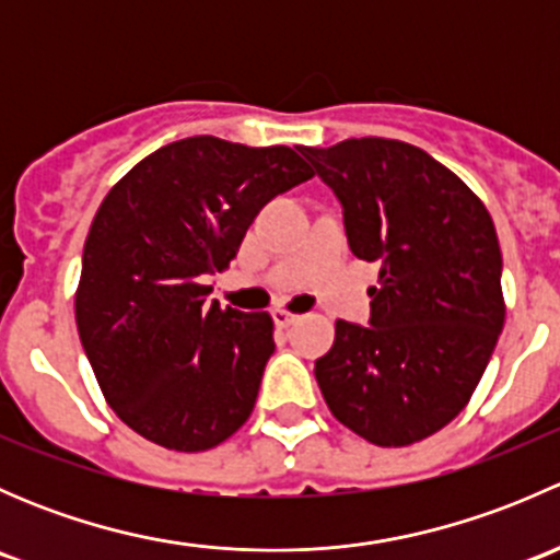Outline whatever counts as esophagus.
<instances>
[{
	"label": "esophagus",
	"mask_w": 560,
	"mask_h": 560,
	"mask_svg": "<svg viewBox=\"0 0 560 560\" xmlns=\"http://www.w3.org/2000/svg\"><path fill=\"white\" fill-rule=\"evenodd\" d=\"M298 319H301V314L290 312V308H273V322H276V325H279V327L295 325Z\"/></svg>",
	"instance_id": "esophagus-1"
}]
</instances>
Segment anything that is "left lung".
Segmentation results:
<instances>
[{"label": "left lung", "mask_w": 560, "mask_h": 560, "mask_svg": "<svg viewBox=\"0 0 560 560\" xmlns=\"http://www.w3.org/2000/svg\"><path fill=\"white\" fill-rule=\"evenodd\" d=\"M301 154L343 206L349 248L382 262L371 327L336 322L314 363L327 409L376 447H406L453 422L504 327L493 219L422 149L352 138Z\"/></svg>", "instance_id": "1"}]
</instances>
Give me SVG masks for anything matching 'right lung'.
Here are the masks:
<instances>
[{
	"instance_id": "add662e5",
	"label": "right lung",
	"mask_w": 560,
	"mask_h": 560,
	"mask_svg": "<svg viewBox=\"0 0 560 560\" xmlns=\"http://www.w3.org/2000/svg\"><path fill=\"white\" fill-rule=\"evenodd\" d=\"M287 145L175 140L103 200L75 292V322L110 409L175 453H202L248 420L273 354V319L208 303L259 208L312 178Z\"/></svg>"
}]
</instances>
